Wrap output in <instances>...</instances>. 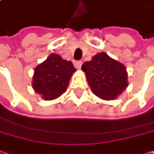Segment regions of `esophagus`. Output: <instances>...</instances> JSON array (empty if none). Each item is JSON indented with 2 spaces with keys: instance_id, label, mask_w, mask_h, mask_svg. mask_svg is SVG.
<instances>
[{
  "instance_id": "obj_1",
  "label": "esophagus",
  "mask_w": 154,
  "mask_h": 154,
  "mask_svg": "<svg viewBox=\"0 0 154 154\" xmlns=\"http://www.w3.org/2000/svg\"><path fill=\"white\" fill-rule=\"evenodd\" d=\"M82 63H83V62H82L81 60H77V61L75 62V67L77 68V69H79L81 68V66H82Z\"/></svg>"
}]
</instances>
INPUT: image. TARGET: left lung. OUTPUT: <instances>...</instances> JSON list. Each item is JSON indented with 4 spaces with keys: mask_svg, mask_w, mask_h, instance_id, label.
Segmentation results:
<instances>
[{
    "mask_svg": "<svg viewBox=\"0 0 154 154\" xmlns=\"http://www.w3.org/2000/svg\"><path fill=\"white\" fill-rule=\"evenodd\" d=\"M81 69L92 92L101 99L114 100L128 85L126 67L105 52L97 53Z\"/></svg>",
    "mask_w": 154,
    "mask_h": 154,
    "instance_id": "left-lung-1",
    "label": "left lung"
}]
</instances>
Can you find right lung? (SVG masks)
<instances>
[{"label":"right lung","instance_id":"right-lung-1","mask_svg":"<svg viewBox=\"0 0 154 154\" xmlns=\"http://www.w3.org/2000/svg\"><path fill=\"white\" fill-rule=\"evenodd\" d=\"M76 71L71 61L51 53L35 69L32 87L45 100H53L66 92L70 77Z\"/></svg>","mask_w":154,"mask_h":154}]
</instances>
